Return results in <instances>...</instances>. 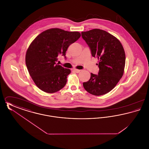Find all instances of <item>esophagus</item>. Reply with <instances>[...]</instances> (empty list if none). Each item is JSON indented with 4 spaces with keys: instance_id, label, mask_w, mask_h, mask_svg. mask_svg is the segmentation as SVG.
I'll return each mask as SVG.
<instances>
[{
    "instance_id": "34e87169",
    "label": "esophagus",
    "mask_w": 149,
    "mask_h": 149,
    "mask_svg": "<svg viewBox=\"0 0 149 149\" xmlns=\"http://www.w3.org/2000/svg\"><path fill=\"white\" fill-rule=\"evenodd\" d=\"M74 71H75V72H77V73H79L81 70H79V69H74Z\"/></svg>"
}]
</instances>
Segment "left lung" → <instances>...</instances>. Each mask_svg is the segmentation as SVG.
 <instances>
[{
  "mask_svg": "<svg viewBox=\"0 0 149 149\" xmlns=\"http://www.w3.org/2000/svg\"><path fill=\"white\" fill-rule=\"evenodd\" d=\"M81 36L88 45L92 56L98 60V75L91 73L90 79L83 83L85 90L99 96L111 91L122 77L126 55L120 40L104 30L93 29L81 32Z\"/></svg>",
  "mask_w": 149,
  "mask_h": 149,
  "instance_id": "obj_1",
  "label": "left lung"
}]
</instances>
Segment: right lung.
Listing matches in <instances>:
<instances>
[{"instance_id": "right-lung-1", "label": "right lung", "mask_w": 149, "mask_h": 149, "mask_svg": "<svg viewBox=\"0 0 149 149\" xmlns=\"http://www.w3.org/2000/svg\"><path fill=\"white\" fill-rule=\"evenodd\" d=\"M80 36L77 31L51 29L41 33L31 43L26 54V64L30 76L40 89L54 93L66 85L71 70L56 61L58 55H66L69 46Z\"/></svg>"}]
</instances>
